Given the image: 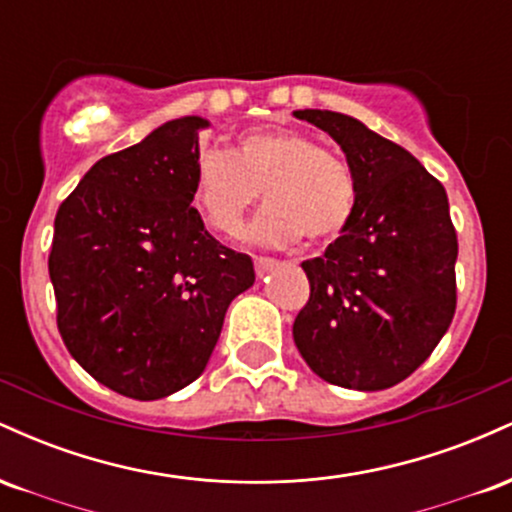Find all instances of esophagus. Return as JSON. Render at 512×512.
<instances>
[{"instance_id":"1","label":"esophagus","mask_w":512,"mask_h":512,"mask_svg":"<svg viewBox=\"0 0 512 512\" xmlns=\"http://www.w3.org/2000/svg\"><path fill=\"white\" fill-rule=\"evenodd\" d=\"M274 267H276V260H272V257H255V272H257V276L269 274Z\"/></svg>"}]
</instances>
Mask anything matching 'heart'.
Wrapping results in <instances>:
<instances>
[{"instance_id": "heart-1", "label": "heart", "mask_w": 512, "mask_h": 512, "mask_svg": "<svg viewBox=\"0 0 512 512\" xmlns=\"http://www.w3.org/2000/svg\"><path fill=\"white\" fill-rule=\"evenodd\" d=\"M267 199L248 238L286 248L305 236L327 243L356 214L358 182L342 156L298 129L272 127L240 134L231 154L207 151L192 175V202L221 236H236L257 197Z\"/></svg>"}]
</instances>
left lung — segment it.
<instances>
[{"label":"left lung","mask_w":512,"mask_h":512,"mask_svg":"<svg viewBox=\"0 0 512 512\" xmlns=\"http://www.w3.org/2000/svg\"><path fill=\"white\" fill-rule=\"evenodd\" d=\"M342 146L356 214L325 255L305 260L310 298L293 342L310 370L349 390H387L431 356L455 315L457 233L445 187L356 117L296 110Z\"/></svg>","instance_id":"obj_1"}]
</instances>
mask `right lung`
I'll return each mask as SVG.
<instances>
[{"label": "right lung", "mask_w": 512, "mask_h": 512, "mask_svg": "<svg viewBox=\"0 0 512 512\" xmlns=\"http://www.w3.org/2000/svg\"><path fill=\"white\" fill-rule=\"evenodd\" d=\"M207 127L178 117L101 158L55 216L48 269L64 346L98 383L142 402L204 373L228 305L255 284L250 257L192 207Z\"/></svg>", "instance_id": "obj_1"}]
</instances>
